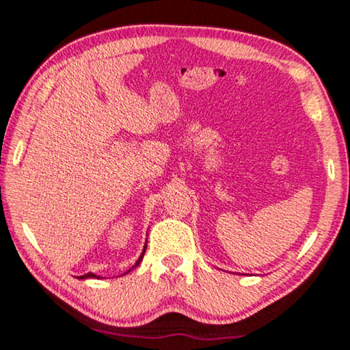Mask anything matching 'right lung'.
<instances>
[{
	"mask_svg": "<svg viewBox=\"0 0 350 350\" xmlns=\"http://www.w3.org/2000/svg\"><path fill=\"white\" fill-rule=\"evenodd\" d=\"M146 246H148V244H144V249H143V252H142V256H139V258H138V260H136V264L133 265V267H131V269H135V267H138V264H139V262H142L143 260V256H144V252H146ZM130 269V270H131ZM129 270V271H130ZM129 271H126V273H129ZM79 278L80 280H85V278H98V276L96 275H94V273H86V275H81V276H79Z\"/></svg>",
	"mask_w": 350,
	"mask_h": 350,
	"instance_id": "1",
	"label": "right lung"
}]
</instances>
